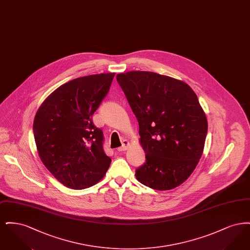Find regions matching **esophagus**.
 Returning <instances> with one entry per match:
<instances>
[{
    "label": "esophagus",
    "instance_id": "obj_1",
    "mask_svg": "<svg viewBox=\"0 0 250 250\" xmlns=\"http://www.w3.org/2000/svg\"><path fill=\"white\" fill-rule=\"evenodd\" d=\"M128 146H129V142H128V141H126V140H124V141H123V145L117 149V151H118V152L125 151V150H127Z\"/></svg>",
    "mask_w": 250,
    "mask_h": 250
}]
</instances>
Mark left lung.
<instances>
[{
	"instance_id": "obj_1",
	"label": "left lung",
	"mask_w": 250,
	"mask_h": 250,
	"mask_svg": "<svg viewBox=\"0 0 250 250\" xmlns=\"http://www.w3.org/2000/svg\"><path fill=\"white\" fill-rule=\"evenodd\" d=\"M139 122L146 162L137 180L156 190L177 188L202 157L208 129L205 113L190 86L154 72L116 76Z\"/></svg>"
}]
</instances>
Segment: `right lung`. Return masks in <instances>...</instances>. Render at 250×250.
Instances as JSON below:
<instances>
[{
	"label": "right lung",
	"mask_w": 250,
	"mask_h": 250,
	"mask_svg": "<svg viewBox=\"0 0 250 250\" xmlns=\"http://www.w3.org/2000/svg\"><path fill=\"white\" fill-rule=\"evenodd\" d=\"M114 75H90L62 84L36 112L33 128L39 157L69 188L94 186L110 165L111 159L103 149V132L92 116L107 95Z\"/></svg>",
	"instance_id": "right-lung-1"
}]
</instances>
